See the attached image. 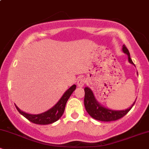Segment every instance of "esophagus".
<instances>
[{
  "mask_svg": "<svg viewBox=\"0 0 149 149\" xmlns=\"http://www.w3.org/2000/svg\"><path fill=\"white\" fill-rule=\"evenodd\" d=\"M85 84V80L83 78H80L79 79L77 80V85H78V87L80 88H82V87L84 86V85Z\"/></svg>",
  "mask_w": 149,
  "mask_h": 149,
  "instance_id": "esophagus-1",
  "label": "esophagus"
}]
</instances>
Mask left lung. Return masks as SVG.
I'll return each instance as SVG.
<instances>
[{
    "label": "left lung",
    "mask_w": 149,
    "mask_h": 149,
    "mask_svg": "<svg viewBox=\"0 0 149 149\" xmlns=\"http://www.w3.org/2000/svg\"><path fill=\"white\" fill-rule=\"evenodd\" d=\"M123 52L125 54H127L128 60H129L130 63L134 65L130 58V54L129 50H128L127 47L125 45H123ZM84 90V104L85 109H86L87 112L88 113L89 115L95 120H97L105 121V122L117 120L125 116L130 111L132 107L134 106L135 102H136L135 101L130 108L125 111H113L101 106L97 102V101L95 100V96H94L93 93H92V91L90 88H85Z\"/></svg>",
    "instance_id": "left-lung-1"
}]
</instances>
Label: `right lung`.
<instances>
[{"label":"right lung","mask_w":149,"mask_h":149,"mask_svg":"<svg viewBox=\"0 0 149 149\" xmlns=\"http://www.w3.org/2000/svg\"><path fill=\"white\" fill-rule=\"evenodd\" d=\"M76 85H73L67 90L61 97L59 102L54 106L52 109L42 113L38 114V115H33V114L26 113L22 111L19 108L15 105L17 109L22 116H24L26 118H27L31 122L33 123L38 125H48L52 123L56 122L57 120H59L61 117L64 112L65 107L67 102L68 100L69 99L70 96L73 92L76 90Z\"/></svg>","instance_id":"obj_1"}]
</instances>
